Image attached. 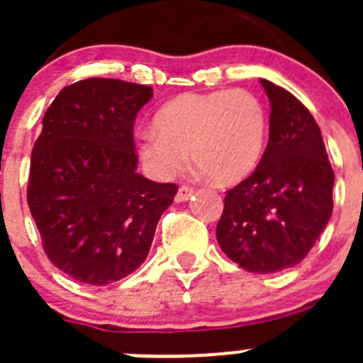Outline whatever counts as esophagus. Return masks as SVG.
I'll list each match as a JSON object with an SVG mask.
<instances>
[{
    "mask_svg": "<svg viewBox=\"0 0 363 363\" xmlns=\"http://www.w3.org/2000/svg\"><path fill=\"white\" fill-rule=\"evenodd\" d=\"M195 193V189L191 188V186H186L182 184L181 188H179L177 195H175V202H186V200H189V196Z\"/></svg>",
    "mask_w": 363,
    "mask_h": 363,
    "instance_id": "1",
    "label": "esophagus"
}]
</instances>
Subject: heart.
Instances as JSON below:
<instances>
[{
	"label": "heart",
	"mask_w": 363,
	"mask_h": 363,
	"mask_svg": "<svg viewBox=\"0 0 363 363\" xmlns=\"http://www.w3.org/2000/svg\"><path fill=\"white\" fill-rule=\"evenodd\" d=\"M155 128L138 135V156L152 177L168 181L181 174L189 152L212 184L230 186L262 160L269 116L250 91L184 93L156 112Z\"/></svg>",
	"instance_id": "heart-1"
}]
</instances>
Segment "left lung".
<instances>
[{"mask_svg":"<svg viewBox=\"0 0 363 363\" xmlns=\"http://www.w3.org/2000/svg\"><path fill=\"white\" fill-rule=\"evenodd\" d=\"M270 100L269 144L247 179L228 189L218 244L247 272L302 262L332 216L334 170L320 126L284 87L259 80Z\"/></svg>","mask_w":363,"mask_h":363,"instance_id":"left-lung-1","label":"left lung"}]
</instances>
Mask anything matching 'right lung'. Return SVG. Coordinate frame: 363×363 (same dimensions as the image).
Wrapping results in <instances>:
<instances>
[{"label":"right lung","instance_id":"right-lung-1","mask_svg":"<svg viewBox=\"0 0 363 363\" xmlns=\"http://www.w3.org/2000/svg\"><path fill=\"white\" fill-rule=\"evenodd\" d=\"M152 87L86 79L61 89L33 145L28 205L47 258L79 283L105 286L144 263L172 182L137 174L133 124Z\"/></svg>","mask_w":363,"mask_h":363}]
</instances>
